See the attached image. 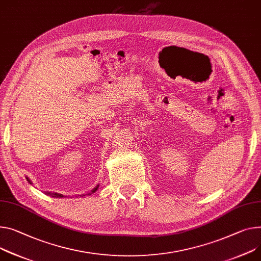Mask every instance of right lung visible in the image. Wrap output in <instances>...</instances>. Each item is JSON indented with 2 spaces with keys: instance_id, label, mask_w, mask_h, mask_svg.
<instances>
[{
  "instance_id": "add662e5",
  "label": "right lung",
  "mask_w": 261,
  "mask_h": 261,
  "mask_svg": "<svg viewBox=\"0 0 261 261\" xmlns=\"http://www.w3.org/2000/svg\"><path fill=\"white\" fill-rule=\"evenodd\" d=\"M26 178H27V181H28V182L31 184V181H30V179H29L28 177H26ZM97 189H98V186H97L96 188H94L92 192H95ZM45 193H46L47 195H51V196H53V197H63V196H64L63 194H59V193H54V192H53V193H52V192H45Z\"/></svg>"
}]
</instances>
